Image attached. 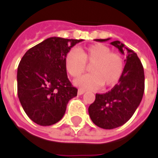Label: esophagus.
Wrapping results in <instances>:
<instances>
[{
  "label": "esophagus",
  "mask_w": 158,
  "mask_h": 158,
  "mask_svg": "<svg viewBox=\"0 0 158 158\" xmlns=\"http://www.w3.org/2000/svg\"><path fill=\"white\" fill-rule=\"evenodd\" d=\"M85 92V89H79V90H78V94H79V96H80V95H83Z\"/></svg>",
  "instance_id": "34e87169"
}]
</instances>
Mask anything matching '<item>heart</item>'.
Returning <instances> with one entry per match:
<instances>
[{
	"mask_svg": "<svg viewBox=\"0 0 158 158\" xmlns=\"http://www.w3.org/2000/svg\"><path fill=\"white\" fill-rule=\"evenodd\" d=\"M86 64L90 65L91 73L74 80L76 85L85 89H96L103 85H114L124 71L122 56L102 44L89 45L85 50L73 49L67 53L65 69L70 76L75 78L81 75L85 71Z\"/></svg>",
	"mask_w": 158,
	"mask_h": 158,
	"instance_id": "1",
	"label": "heart"
}]
</instances>
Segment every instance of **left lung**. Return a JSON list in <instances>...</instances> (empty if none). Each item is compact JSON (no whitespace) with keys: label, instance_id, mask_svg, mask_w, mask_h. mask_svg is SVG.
Wrapping results in <instances>:
<instances>
[{"label":"left lung","instance_id":"8db88e82","mask_svg":"<svg viewBox=\"0 0 158 158\" xmlns=\"http://www.w3.org/2000/svg\"><path fill=\"white\" fill-rule=\"evenodd\" d=\"M110 39H96L106 41ZM111 45L127 56L124 71L118 84L108 92L96 94L95 102L89 106V115L92 122L100 128L112 129L128 122L141 102L145 90V75L142 63L135 52L129 50L118 40Z\"/></svg>","mask_w":158,"mask_h":158}]
</instances>
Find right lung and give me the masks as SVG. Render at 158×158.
Here are the masks:
<instances>
[{
	"instance_id": "1",
	"label": "right lung",
	"mask_w": 158,
	"mask_h": 158,
	"mask_svg": "<svg viewBox=\"0 0 158 158\" xmlns=\"http://www.w3.org/2000/svg\"><path fill=\"white\" fill-rule=\"evenodd\" d=\"M83 40L51 37L27 51L18 68V96L26 114L37 124L52 125L64 115L78 89L68 79L65 57Z\"/></svg>"
}]
</instances>
